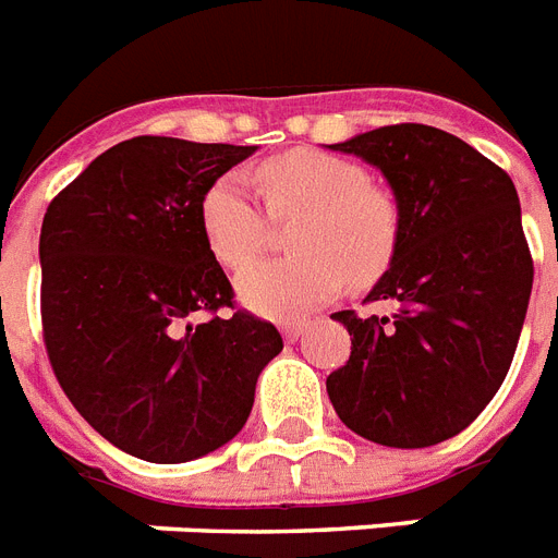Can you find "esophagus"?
Wrapping results in <instances>:
<instances>
[{
	"instance_id": "1",
	"label": "esophagus",
	"mask_w": 558,
	"mask_h": 558,
	"mask_svg": "<svg viewBox=\"0 0 558 558\" xmlns=\"http://www.w3.org/2000/svg\"><path fill=\"white\" fill-rule=\"evenodd\" d=\"M305 331H307V323H288V325H282L284 342H296Z\"/></svg>"
}]
</instances>
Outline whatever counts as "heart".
Segmentation results:
<instances>
[{
    "label": "heart",
    "mask_w": 558,
    "mask_h": 558,
    "mask_svg": "<svg viewBox=\"0 0 558 558\" xmlns=\"http://www.w3.org/2000/svg\"><path fill=\"white\" fill-rule=\"evenodd\" d=\"M258 184L270 216H300L291 233L300 256L267 258L239 274L235 291L251 311L300 319L333 300L345 279L368 284L391 265L400 239L398 204L368 184L356 160L291 149L258 167ZM202 230L225 267H244L258 256L267 216L239 172H227L204 193Z\"/></svg>",
    "instance_id": "obj_1"
}]
</instances>
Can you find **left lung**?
I'll list each match as a JSON object with an SVG mask.
<instances>
[{
  "instance_id": "obj_1",
  "label": "left lung",
  "mask_w": 558,
  "mask_h": 558,
  "mask_svg": "<svg viewBox=\"0 0 558 558\" xmlns=\"http://www.w3.org/2000/svg\"><path fill=\"white\" fill-rule=\"evenodd\" d=\"M328 149L380 169L400 239L365 296L398 311L333 314L349 328L351 356L325 389L360 438L435 447L496 398L519 345L533 288L519 193L478 149L423 123L372 129Z\"/></svg>"
}]
</instances>
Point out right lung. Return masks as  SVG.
Returning <instances> with one entry per match:
<instances>
[{
    "instance_id": "right-lung-1",
    "label": "right lung",
    "mask_w": 558,
    "mask_h": 558,
    "mask_svg": "<svg viewBox=\"0 0 558 558\" xmlns=\"http://www.w3.org/2000/svg\"><path fill=\"white\" fill-rule=\"evenodd\" d=\"M256 146L132 137L95 158L39 233L48 360L83 417L129 456L184 463L233 440L274 325L235 311L202 230V198Z\"/></svg>"
}]
</instances>
